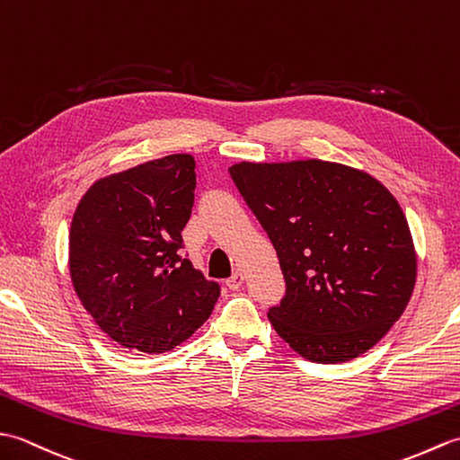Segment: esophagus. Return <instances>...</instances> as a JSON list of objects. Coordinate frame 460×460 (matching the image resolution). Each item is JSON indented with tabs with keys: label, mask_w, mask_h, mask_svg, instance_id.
<instances>
[{
	"label": "esophagus",
	"mask_w": 460,
	"mask_h": 460,
	"mask_svg": "<svg viewBox=\"0 0 460 460\" xmlns=\"http://www.w3.org/2000/svg\"><path fill=\"white\" fill-rule=\"evenodd\" d=\"M243 282H245V275H243L241 270H237V272H233V277L227 279V287L231 290H237V288H241Z\"/></svg>",
	"instance_id": "obj_1"
}]
</instances>
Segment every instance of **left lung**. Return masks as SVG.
I'll use <instances>...</instances> for the list:
<instances>
[{
  "instance_id": "left-lung-1",
  "label": "left lung",
  "mask_w": 460,
  "mask_h": 460,
  "mask_svg": "<svg viewBox=\"0 0 460 460\" xmlns=\"http://www.w3.org/2000/svg\"><path fill=\"white\" fill-rule=\"evenodd\" d=\"M229 173L285 275L287 295L269 310L277 334L318 364L374 348L417 279L411 231L385 185L324 160L239 162Z\"/></svg>"
}]
</instances>
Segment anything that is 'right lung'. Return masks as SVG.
I'll list each match as a JSON object with an SVG mask.
<instances>
[{
	"mask_svg": "<svg viewBox=\"0 0 460 460\" xmlns=\"http://www.w3.org/2000/svg\"><path fill=\"white\" fill-rule=\"evenodd\" d=\"M195 160L172 154L94 181L76 205L68 270L76 296L122 348L162 354L211 316L219 285L180 255Z\"/></svg>",
	"mask_w": 460,
	"mask_h": 460,
	"instance_id": "add662e5",
	"label": "right lung"
}]
</instances>
